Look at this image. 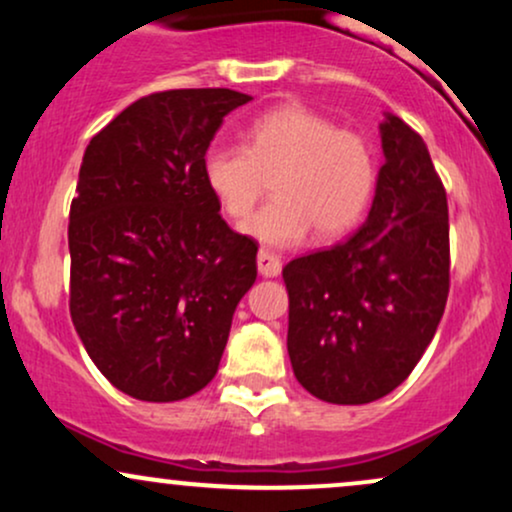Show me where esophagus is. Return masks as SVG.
Masks as SVG:
<instances>
[{"label":"esophagus","instance_id":"34e87169","mask_svg":"<svg viewBox=\"0 0 512 512\" xmlns=\"http://www.w3.org/2000/svg\"><path fill=\"white\" fill-rule=\"evenodd\" d=\"M257 269L262 276H279L281 274V260L269 250L257 252Z\"/></svg>","mask_w":512,"mask_h":512}]
</instances>
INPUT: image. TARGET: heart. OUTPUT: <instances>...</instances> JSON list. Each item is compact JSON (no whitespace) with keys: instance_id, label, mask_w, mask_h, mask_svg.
I'll use <instances>...</instances> for the list:
<instances>
[{"instance_id":"obj_1","label":"heart","mask_w":512,"mask_h":512,"mask_svg":"<svg viewBox=\"0 0 512 512\" xmlns=\"http://www.w3.org/2000/svg\"><path fill=\"white\" fill-rule=\"evenodd\" d=\"M202 175L228 219H245L274 178L276 199L243 231L272 248L349 233L363 219L378 185V161L363 134L298 103L267 110L245 129V146L216 144Z\"/></svg>"}]
</instances>
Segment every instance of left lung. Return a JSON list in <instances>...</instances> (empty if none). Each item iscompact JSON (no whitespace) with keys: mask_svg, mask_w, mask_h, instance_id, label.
<instances>
[{"mask_svg":"<svg viewBox=\"0 0 512 512\" xmlns=\"http://www.w3.org/2000/svg\"><path fill=\"white\" fill-rule=\"evenodd\" d=\"M385 163L361 228L284 267L289 356L310 395L368 404L409 378L450 291L448 197L424 139L397 115L380 125Z\"/></svg>","mask_w":512,"mask_h":512,"instance_id":"obj_1","label":"left lung"}]
</instances>
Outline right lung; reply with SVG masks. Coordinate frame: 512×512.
Wrapping results in <instances>:
<instances>
[{"label":"right lung","mask_w":512,"mask_h":512,"mask_svg":"<svg viewBox=\"0 0 512 512\" xmlns=\"http://www.w3.org/2000/svg\"><path fill=\"white\" fill-rule=\"evenodd\" d=\"M248 101L231 88L151 93L86 146L69 209V313L91 361L134 399L207 387L257 279V243L228 228L202 175L223 117Z\"/></svg>","instance_id":"1"}]
</instances>
